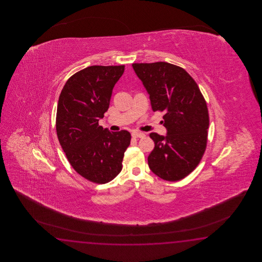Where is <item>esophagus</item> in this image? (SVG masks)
<instances>
[{
	"mask_svg": "<svg viewBox=\"0 0 262 262\" xmlns=\"http://www.w3.org/2000/svg\"><path fill=\"white\" fill-rule=\"evenodd\" d=\"M132 137H133V138H139V139H141V138H144L145 134L140 133V132H133V133H132Z\"/></svg>",
	"mask_w": 262,
	"mask_h": 262,
	"instance_id": "34e87169",
	"label": "esophagus"
}]
</instances>
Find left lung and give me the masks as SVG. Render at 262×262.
Listing matches in <instances>:
<instances>
[{
    "mask_svg": "<svg viewBox=\"0 0 262 262\" xmlns=\"http://www.w3.org/2000/svg\"><path fill=\"white\" fill-rule=\"evenodd\" d=\"M150 95L154 112H164L167 135L150 133L155 148L148 156L150 170L176 182L200 164L207 145L209 113L198 84L182 67L166 61L133 63Z\"/></svg>",
    "mask_w": 262,
    "mask_h": 262,
    "instance_id": "left-lung-1",
    "label": "left lung"
}]
</instances>
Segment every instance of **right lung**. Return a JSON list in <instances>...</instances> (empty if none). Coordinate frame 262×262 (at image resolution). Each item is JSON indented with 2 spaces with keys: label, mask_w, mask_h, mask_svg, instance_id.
<instances>
[{
  "label": "right lung",
  "mask_w": 262,
  "mask_h": 262,
  "mask_svg": "<svg viewBox=\"0 0 262 262\" xmlns=\"http://www.w3.org/2000/svg\"><path fill=\"white\" fill-rule=\"evenodd\" d=\"M124 66H93L68 78L57 106L56 131L73 168L95 184H106L121 172L131 135L98 124L110 106L112 90Z\"/></svg>",
  "instance_id": "add662e5"
}]
</instances>
